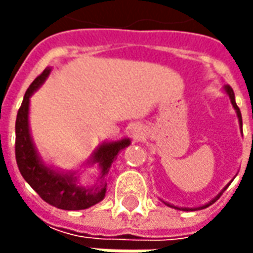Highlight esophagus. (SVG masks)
Segmentation results:
<instances>
[{
	"label": "esophagus",
	"instance_id": "34e87169",
	"mask_svg": "<svg viewBox=\"0 0 253 253\" xmlns=\"http://www.w3.org/2000/svg\"><path fill=\"white\" fill-rule=\"evenodd\" d=\"M132 133H133V136H141V135H142V132H141V129H139V128H135Z\"/></svg>",
	"mask_w": 253,
	"mask_h": 253
}]
</instances>
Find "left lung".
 <instances>
[{
  "instance_id": "8db88e82",
  "label": "left lung",
  "mask_w": 253,
  "mask_h": 253,
  "mask_svg": "<svg viewBox=\"0 0 253 253\" xmlns=\"http://www.w3.org/2000/svg\"><path fill=\"white\" fill-rule=\"evenodd\" d=\"M225 92L228 94L229 100H231V104H232V107H234V110H235V112H237V117H238V121H239V126L242 128V117H241V111H239L238 105H237V102H235V94H234V91H232V88H231L229 85H227V87H225ZM225 190H227V187H225V189L222 190V191L219 193L218 196L215 197V199L211 200V201H210L209 204H206V206H201V207H197V209H186V207H184V209H179V207H174V206H171V204H169V203H165V204H168L169 207H173V209L183 210V211H196V210H203V209H206V207H209V206H211V204H214V203H215V201H217V200L219 199V196H221V194H222V193H224Z\"/></svg>"
}]
</instances>
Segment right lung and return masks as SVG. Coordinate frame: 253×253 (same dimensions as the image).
<instances>
[{
	"instance_id": "add662e5",
	"label": "right lung",
	"mask_w": 253,
	"mask_h": 253,
	"mask_svg": "<svg viewBox=\"0 0 253 253\" xmlns=\"http://www.w3.org/2000/svg\"><path fill=\"white\" fill-rule=\"evenodd\" d=\"M50 67H46L42 74L35 79L24 95V101L18 110L16 122H15V158L16 165L26 183L41 196V199L49 203L50 206L60 210H85L94 204L100 203L105 197L107 183H104L105 176L108 174L112 162L117 155L126 148L131 141L124 138L121 141L107 142L97 148L91 155L88 163H98L101 168L100 183L92 187L79 186L74 177V173H59L52 168L46 166L41 161L38 152L35 149L34 141L29 132V98L36 91L47 76Z\"/></svg>"
}]
</instances>
